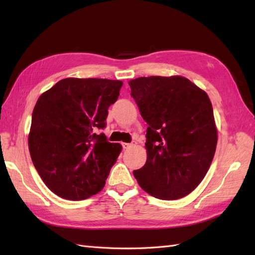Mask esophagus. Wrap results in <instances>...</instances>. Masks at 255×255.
Here are the masks:
<instances>
[{
    "mask_svg": "<svg viewBox=\"0 0 255 255\" xmlns=\"http://www.w3.org/2000/svg\"><path fill=\"white\" fill-rule=\"evenodd\" d=\"M132 143H126V142H125V143H123V148L124 149H129V148H131L132 147Z\"/></svg>",
    "mask_w": 255,
    "mask_h": 255,
    "instance_id": "obj_1",
    "label": "esophagus"
}]
</instances>
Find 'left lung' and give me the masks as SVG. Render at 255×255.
<instances>
[{
  "instance_id": "left-lung-1",
  "label": "left lung",
  "mask_w": 255,
  "mask_h": 255,
  "mask_svg": "<svg viewBox=\"0 0 255 255\" xmlns=\"http://www.w3.org/2000/svg\"><path fill=\"white\" fill-rule=\"evenodd\" d=\"M147 129V161L133 171L151 196L174 200L203 181L213 162L218 132L205 91L188 79L141 77L129 81Z\"/></svg>"
}]
</instances>
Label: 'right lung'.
Instances as JSON below:
<instances>
[{"instance_id": "add662e5", "label": "right lung", "mask_w": 255, "mask_h": 255, "mask_svg": "<svg viewBox=\"0 0 255 255\" xmlns=\"http://www.w3.org/2000/svg\"><path fill=\"white\" fill-rule=\"evenodd\" d=\"M122 85L118 80L67 78L38 99L28 148L38 174L58 196L82 200L104 187L122 145L96 130L106 126Z\"/></svg>"}]
</instances>
